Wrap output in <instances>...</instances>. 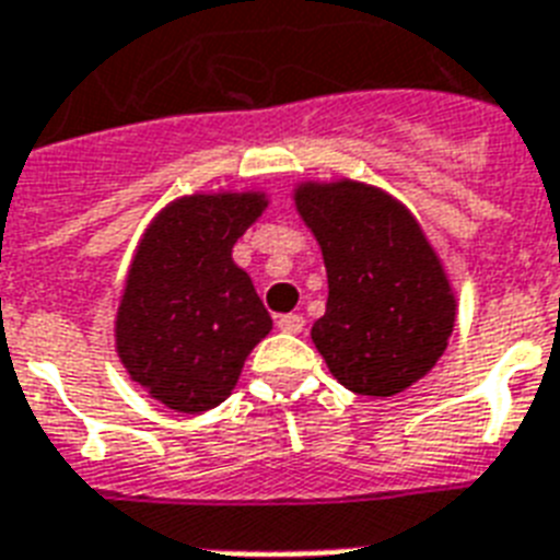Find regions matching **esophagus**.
I'll list each match as a JSON object with an SVG mask.
<instances>
[{
    "label": "esophagus",
    "instance_id": "obj_1",
    "mask_svg": "<svg viewBox=\"0 0 560 560\" xmlns=\"http://www.w3.org/2000/svg\"><path fill=\"white\" fill-rule=\"evenodd\" d=\"M277 326H280L283 332L298 335V332H303L306 320H303V315H283V317H277Z\"/></svg>",
    "mask_w": 560,
    "mask_h": 560
}]
</instances>
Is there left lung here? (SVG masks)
Instances as JSON below:
<instances>
[{
    "mask_svg": "<svg viewBox=\"0 0 560 560\" xmlns=\"http://www.w3.org/2000/svg\"><path fill=\"white\" fill-rule=\"evenodd\" d=\"M294 208L324 254L329 298L312 341L358 396H396L431 373L457 320L440 254L405 205L355 178L301 182Z\"/></svg>",
    "mask_w": 560,
    "mask_h": 560,
    "instance_id": "1",
    "label": "left lung"
}]
</instances>
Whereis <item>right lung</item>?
<instances>
[{
  "label": "right lung",
  "mask_w": 560,
  "mask_h": 560,
  "mask_svg": "<svg viewBox=\"0 0 560 560\" xmlns=\"http://www.w3.org/2000/svg\"><path fill=\"white\" fill-rule=\"evenodd\" d=\"M262 190L190 194L161 208L141 234L115 315V350L132 382L176 413L222 405L271 317L236 240L262 217Z\"/></svg>",
  "instance_id": "right-lung-1"
}]
</instances>
